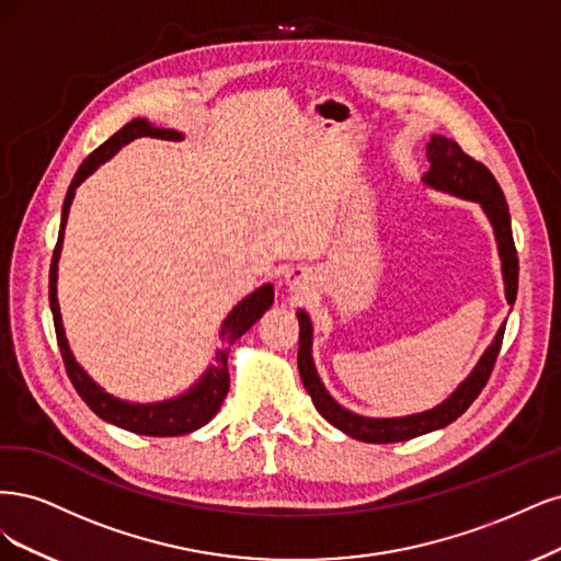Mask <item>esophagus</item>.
Returning <instances> with one entry per match:
<instances>
[{"label": "esophagus", "mask_w": 561, "mask_h": 561, "mask_svg": "<svg viewBox=\"0 0 561 561\" xmlns=\"http://www.w3.org/2000/svg\"><path fill=\"white\" fill-rule=\"evenodd\" d=\"M284 284L288 286V291L305 294L310 288V277H307L302 267H288L284 273Z\"/></svg>", "instance_id": "34e87169"}]
</instances>
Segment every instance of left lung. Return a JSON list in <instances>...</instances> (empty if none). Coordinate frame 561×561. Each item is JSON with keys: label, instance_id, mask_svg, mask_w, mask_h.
<instances>
[{"label": "left lung", "instance_id": "1", "mask_svg": "<svg viewBox=\"0 0 561 561\" xmlns=\"http://www.w3.org/2000/svg\"><path fill=\"white\" fill-rule=\"evenodd\" d=\"M426 158L431 162L428 172L422 176V182L426 186L461 197V201L478 203L486 219H490L494 228L496 247H499L505 300L513 305L517 296L519 265H517V251L513 242L511 211H508V205H505L503 191L494 179V174L486 170L482 162L466 156L455 139H447L443 135L431 137V141L426 144ZM298 323H300L298 370L307 393L312 396L314 408L329 424H333L342 433H347V436L364 443L410 440V438L424 436V433L438 431L455 422L457 417H461V414L468 410V405H471L484 389L486 379H490V373L496 364V356L503 342V331H505V323H501L492 345L484 350L473 373L468 375L463 382L449 393V399H445L440 405L431 408L426 412L408 414V417H364V414H356L347 408H342L327 391V387H323L312 358V321L305 310H298Z\"/></svg>", "mask_w": 561, "mask_h": 561}]
</instances>
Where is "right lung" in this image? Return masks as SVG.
Masks as SVG:
<instances>
[{
  "label": "right lung",
  "instance_id": "add662e5",
  "mask_svg": "<svg viewBox=\"0 0 561 561\" xmlns=\"http://www.w3.org/2000/svg\"><path fill=\"white\" fill-rule=\"evenodd\" d=\"M137 137H156V139H170V141L184 139L182 133H176L172 128H156V125H151L147 118H135L130 123H125L114 137L106 139L102 147H98L81 162V168L77 170L75 179H71V184L65 195L58 244H56V251H53V261H50L48 300H50L53 323H56L58 347H60V354L65 360L67 375L71 379V385H75V389L79 391L81 399L85 401V405L104 422L121 426L125 431L139 433V436H184V433H191L195 428L205 426L214 417V414L219 412L226 393L230 389V375H228L230 345L238 337H242L251 327H254V323L263 317V312L270 310V305H273V300H275V288H273V284H263L261 288H256L254 294H249L242 302L232 307V312L221 323V331H219L221 347L216 350L214 364L205 370V375L197 379V382L186 393L176 396V399L158 401V403H130V401L116 399V396L104 391L95 382V379L77 364V358L69 350V342H67V335L62 329V314H60V305H58V261H60V251H62L69 207H71V201H75L77 188L85 182V179L93 174L102 165V162L116 156L118 149H123L125 144H130Z\"/></svg>",
  "mask_w": 561,
  "mask_h": 561
}]
</instances>
